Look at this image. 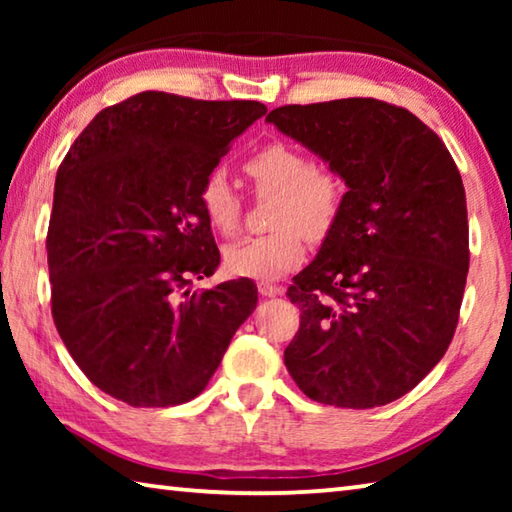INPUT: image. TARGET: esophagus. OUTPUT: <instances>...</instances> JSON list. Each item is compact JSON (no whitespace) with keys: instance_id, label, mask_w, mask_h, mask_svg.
Listing matches in <instances>:
<instances>
[{"instance_id":"34e87169","label":"esophagus","mask_w":512,"mask_h":512,"mask_svg":"<svg viewBox=\"0 0 512 512\" xmlns=\"http://www.w3.org/2000/svg\"><path fill=\"white\" fill-rule=\"evenodd\" d=\"M257 291H259V296H264V298H275V296H280L284 289L277 287V284H271V282H259Z\"/></svg>"}]
</instances>
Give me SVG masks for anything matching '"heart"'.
I'll return each mask as SVG.
<instances>
[{"label":"heart","mask_w":512,"mask_h":512,"mask_svg":"<svg viewBox=\"0 0 512 512\" xmlns=\"http://www.w3.org/2000/svg\"><path fill=\"white\" fill-rule=\"evenodd\" d=\"M257 192L275 194L268 235L232 241L223 250L225 271L235 277L277 280L305 259V235L325 239L341 216L345 187L339 173L316 164L298 146L268 142L244 162ZM198 203L210 228L223 237L237 230L241 198L221 169L205 176Z\"/></svg>","instance_id":"heart-1"}]
</instances>
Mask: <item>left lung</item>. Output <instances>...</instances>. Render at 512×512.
I'll use <instances>...</instances> for the list:
<instances>
[{
    "instance_id": "obj_1",
    "label": "left lung",
    "mask_w": 512,
    "mask_h": 512,
    "mask_svg": "<svg viewBox=\"0 0 512 512\" xmlns=\"http://www.w3.org/2000/svg\"><path fill=\"white\" fill-rule=\"evenodd\" d=\"M266 121L348 185L334 230L287 291L300 329L284 363L309 400L384 406L454 339L470 266L461 173L427 124L379 99L282 106Z\"/></svg>"
}]
</instances>
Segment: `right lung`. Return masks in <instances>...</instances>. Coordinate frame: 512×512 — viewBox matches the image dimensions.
Instances as JSON below:
<instances>
[{"label":"right lung","mask_w":512,"mask_h":512,"mask_svg":"<svg viewBox=\"0 0 512 512\" xmlns=\"http://www.w3.org/2000/svg\"><path fill=\"white\" fill-rule=\"evenodd\" d=\"M259 101L140 92L103 108L60 162L47 232L51 316L85 377L131 406L203 391L257 307L244 280L189 291L219 248L198 189Z\"/></svg>","instance_id":"1"}]
</instances>
